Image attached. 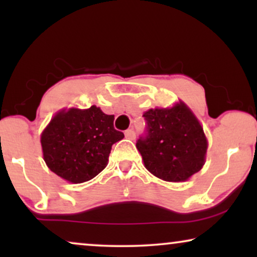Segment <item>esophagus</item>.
I'll use <instances>...</instances> for the list:
<instances>
[{"instance_id":"esophagus-1","label":"esophagus","mask_w":257,"mask_h":257,"mask_svg":"<svg viewBox=\"0 0 257 257\" xmlns=\"http://www.w3.org/2000/svg\"><path fill=\"white\" fill-rule=\"evenodd\" d=\"M125 137H126V138H127V139L135 140V138H136V132H135V130H132V128L126 130V131H125Z\"/></svg>"}]
</instances>
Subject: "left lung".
<instances>
[{
	"label": "left lung",
	"instance_id": "obj_1",
	"mask_svg": "<svg viewBox=\"0 0 257 257\" xmlns=\"http://www.w3.org/2000/svg\"><path fill=\"white\" fill-rule=\"evenodd\" d=\"M146 128L137 140L145 167L165 181H185L205 163L207 140L201 125L184 103L149 110Z\"/></svg>",
	"mask_w": 257,
	"mask_h": 257
}]
</instances>
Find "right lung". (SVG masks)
<instances>
[{"label":"right lung","instance_id":"obj_1","mask_svg":"<svg viewBox=\"0 0 257 257\" xmlns=\"http://www.w3.org/2000/svg\"><path fill=\"white\" fill-rule=\"evenodd\" d=\"M114 115L99 107L61 111L41 137L44 160L59 177L73 184L91 180L106 167L112 145L124 138Z\"/></svg>","mask_w":257,"mask_h":257}]
</instances>
